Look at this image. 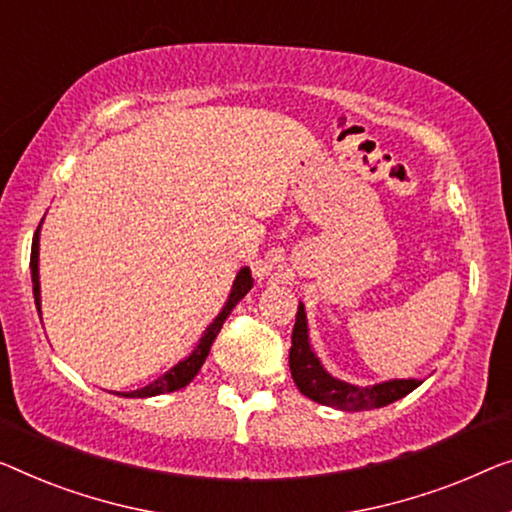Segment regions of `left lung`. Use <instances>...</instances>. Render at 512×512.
Masks as SVG:
<instances>
[{"instance_id": "1", "label": "left lung", "mask_w": 512, "mask_h": 512, "mask_svg": "<svg viewBox=\"0 0 512 512\" xmlns=\"http://www.w3.org/2000/svg\"><path fill=\"white\" fill-rule=\"evenodd\" d=\"M289 370H292L294 384L299 386V391L305 398L340 411H368L386 407V404L409 395L421 384L418 379H388L372 386H356L347 384L342 379H335L331 372H326L317 354L312 352L308 317H305L303 303H299V312H296V324L292 331Z\"/></svg>"}]
</instances>
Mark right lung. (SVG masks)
Instances as JSON below:
<instances>
[{"mask_svg":"<svg viewBox=\"0 0 512 512\" xmlns=\"http://www.w3.org/2000/svg\"><path fill=\"white\" fill-rule=\"evenodd\" d=\"M43 223V220H41ZM38 239H41V225H38V230L34 234V243H32V262H29V269H32V289H34V303H36V310L38 315H41V280H38ZM250 287H253V276H250V269L248 266H241V271L236 273V278L232 282V292L227 296V301L223 305V310L218 312L216 319L207 326V331L202 333L200 342H197L193 352H190L183 361H179L174 368H170L165 372L163 377H158L156 381H151V384L137 388V391H128V393H117V395H124V398H154V395H163V393H172V391H179V388L188 386L190 381L195 379L197 372L207 361V356L211 352V345L213 340H216V335L223 329V322L227 317H230V312L234 310V305L239 303L243 296L250 292Z\"/></svg>","mask_w":512,"mask_h":512,"instance_id":"add662e5","label":"right lung"}]
</instances>
